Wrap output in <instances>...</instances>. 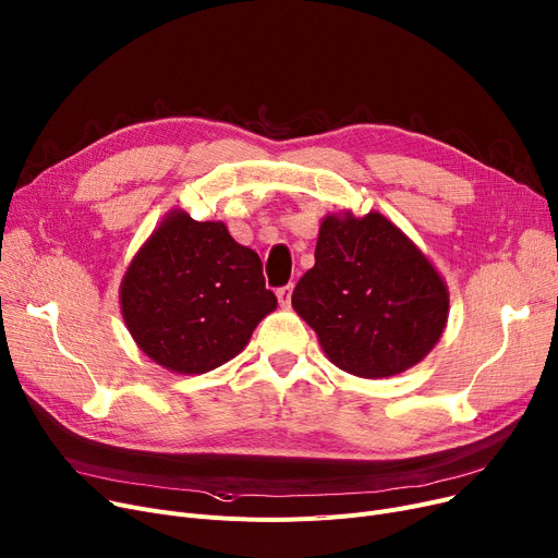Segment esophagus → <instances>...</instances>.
<instances>
[{"label":"esophagus","instance_id":"esophagus-1","mask_svg":"<svg viewBox=\"0 0 558 558\" xmlns=\"http://www.w3.org/2000/svg\"><path fill=\"white\" fill-rule=\"evenodd\" d=\"M291 289H294V284H284V287H280V289L276 291L280 307H289V303H291Z\"/></svg>","mask_w":558,"mask_h":558}]
</instances>
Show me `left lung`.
Masks as SVG:
<instances>
[{
    "instance_id": "1",
    "label": "left lung",
    "mask_w": 558,
    "mask_h": 558,
    "mask_svg": "<svg viewBox=\"0 0 558 558\" xmlns=\"http://www.w3.org/2000/svg\"><path fill=\"white\" fill-rule=\"evenodd\" d=\"M314 259L291 305L341 371L368 379L398 375L441 339L448 287L387 217L328 215Z\"/></svg>"
}]
</instances>
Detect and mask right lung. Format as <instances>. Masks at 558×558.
Here are the masks:
<instances>
[{
    "mask_svg": "<svg viewBox=\"0 0 558 558\" xmlns=\"http://www.w3.org/2000/svg\"><path fill=\"white\" fill-rule=\"evenodd\" d=\"M120 303L142 353L183 375L240 355L278 305L257 253L234 242L221 221H194L183 210H171L137 251Z\"/></svg>",
    "mask_w": 558,
    "mask_h": 558,
    "instance_id": "obj_1",
    "label": "right lung"
}]
</instances>
